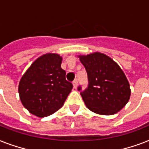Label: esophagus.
I'll return each instance as SVG.
<instances>
[{
	"instance_id": "34e87169",
	"label": "esophagus",
	"mask_w": 149,
	"mask_h": 149,
	"mask_svg": "<svg viewBox=\"0 0 149 149\" xmlns=\"http://www.w3.org/2000/svg\"><path fill=\"white\" fill-rule=\"evenodd\" d=\"M72 85H73V87L75 89L77 88V85H78V80L77 79H74L73 81H72Z\"/></svg>"
}]
</instances>
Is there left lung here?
I'll return each mask as SVG.
<instances>
[{"instance_id":"left-lung-1","label":"left lung","mask_w":149,"mask_h":149,"mask_svg":"<svg viewBox=\"0 0 149 149\" xmlns=\"http://www.w3.org/2000/svg\"><path fill=\"white\" fill-rule=\"evenodd\" d=\"M88 77V87H78L86 107L94 113L112 115L130 99L131 89L120 66L105 54L94 52L79 56Z\"/></svg>"}]
</instances>
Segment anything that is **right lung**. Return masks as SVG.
Returning a JSON list of instances; mask_svg holds the SVG:
<instances>
[{
  "label": "right lung",
  "mask_w": 149,
  "mask_h": 149,
  "mask_svg": "<svg viewBox=\"0 0 149 149\" xmlns=\"http://www.w3.org/2000/svg\"><path fill=\"white\" fill-rule=\"evenodd\" d=\"M62 57L47 53L38 58L22 76L18 86L23 106L34 115L43 118L55 113L72 89L61 68Z\"/></svg>",
  "instance_id": "obj_1"
}]
</instances>
